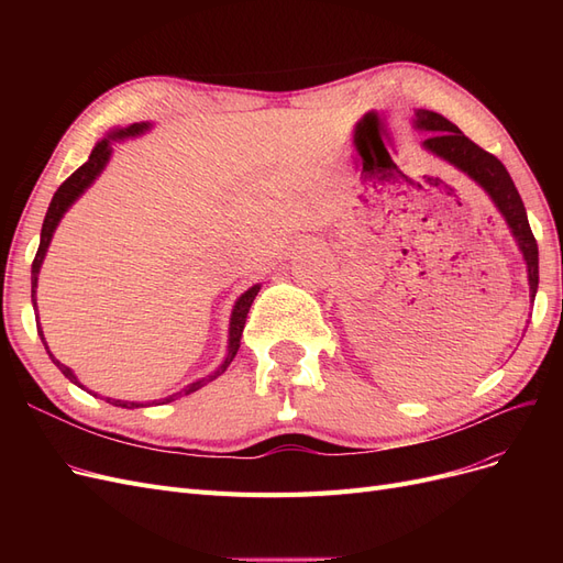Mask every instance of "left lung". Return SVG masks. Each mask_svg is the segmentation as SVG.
Wrapping results in <instances>:
<instances>
[{
  "mask_svg": "<svg viewBox=\"0 0 563 563\" xmlns=\"http://www.w3.org/2000/svg\"><path fill=\"white\" fill-rule=\"evenodd\" d=\"M416 126L424 129L430 135L424 139V147L434 152L437 157L446 159L460 172L467 174L472 180L479 183L484 190L496 201V207L505 216L509 230H512L515 240L523 253V261L528 265V284H531V300L538 291V244L536 236L528 225L523 201L517 192V187L509 178L503 162L472 143L467 135L451 124L446 117H441L432 110H418L416 112Z\"/></svg>",
  "mask_w": 563,
  "mask_h": 563,
  "instance_id": "left-lung-1",
  "label": "left lung"
}]
</instances>
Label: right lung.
Returning <instances> with one entry per match:
<instances>
[{
  "instance_id": "obj_1",
  "label": "right lung",
  "mask_w": 563,
  "mask_h": 563,
  "mask_svg": "<svg viewBox=\"0 0 563 563\" xmlns=\"http://www.w3.org/2000/svg\"><path fill=\"white\" fill-rule=\"evenodd\" d=\"M145 129H147V124H131V126H126V129L112 131L110 139H126V135H139V133L145 131ZM110 152H112V150H110V141H108V139L100 141V143L93 147L89 162L81 164V166L77 168V172L58 187L54 199H51V203H48V211H46L44 225H42L40 249H37L35 261H32V305H35V308H37V300H35L37 275H40V267H42V261H44V255H46V249H48V244H51V236H54V230H56V225L60 223L63 213H65L67 209H70V203H73L84 190H87V187L93 183V178H96L100 172H103V166H106L108 159H110ZM258 291H261V286H251L249 291H246L240 300H236L234 310H232V319H230V345H228V356H225V362L218 366V371H213L211 376H207V378H201V380H197V383H192V385H187L185 389L176 391V395H172L168 399H162L159 404L174 401L176 397H183V395H190V391H197L199 387H203L207 383H211L213 378H218L220 373H223V371L230 366V362L234 360L236 350H240V340H242V331H244V323H246V314H249V310H251L253 298L258 296ZM37 319H40V317H37ZM37 331H40V338H42V343H44V347H46V340H44V333H42L40 327H37ZM46 352H48V347H46ZM48 356H51V362H54V364L63 371V376H65L67 380H73L75 385H79L77 376H75V373H73L70 368H67L65 364H60L51 352H48ZM79 387H81V385H79ZM108 401L114 404V406H124V408H139V406H143V404H135V401H119V399H108ZM145 406H150V404H145Z\"/></svg>"
}]
</instances>
